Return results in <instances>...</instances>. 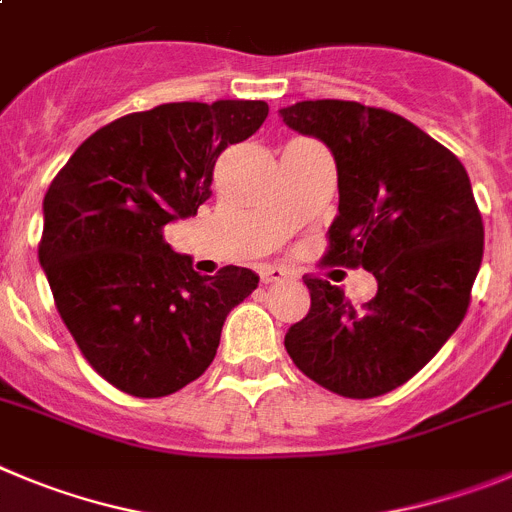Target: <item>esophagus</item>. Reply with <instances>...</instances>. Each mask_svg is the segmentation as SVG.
<instances>
[{
  "instance_id": "34e87169",
  "label": "esophagus",
  "mask_w": 512,
  "mask_h": 512,
  "mask_svg": "<svg viewBox=\"0 0 512 512\" xmlns=\"http://www.w3.org/2000/svg\"><path fill=\"white\" fill-rule=\"evenodd\" d=\"M287 276V269H281V266H264L261 269V281L264 284H276V281H284Z\"/></svg>"
}]
</instances>
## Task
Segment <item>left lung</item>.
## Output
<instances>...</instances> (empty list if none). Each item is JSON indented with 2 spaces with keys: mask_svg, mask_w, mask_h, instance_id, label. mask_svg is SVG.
<instances>
[{
  "mask_svg": "<svg viewBox=\"0 0 512 512\" xmlns=\"http://www.w3.org/2000/svg\"><path fill=\"white\" fill-rule=\"evenodd\" d=\"M279 114L335 157L340 205L325 261L363 266L378 281L375 297L355 309L340 287L304 276L312 304L284 348L337 396H383L439 353L470 307L485 246L470 177L447 147L393 111L322 98Z\"/></svg>",
  "mask_w": 512,
  "mask_h": 512,
  "instance_id": "1",
  "label": "left lung"
}]
</instances>
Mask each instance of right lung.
I'll return each mask as SVG.
<instances>
[{"label":"right lung","instance_id":"add662e5","mask_svg":"<svg viewBox=\"0 0 512 512\" xmlns=\"http://www.w3.org/2000/svg\"><path fill=\"white\" fill-rule=\"evenodd\" d=\"M266 116L264 101L126 114L91 134L50 182L40 266L83 358L119 391L162 398L200 378L228 312L259 287L241 266L200 276L162 231L198 213L215 159Z\"/></svg>","mask_w":512,"mask_h":512}]
</instances>
